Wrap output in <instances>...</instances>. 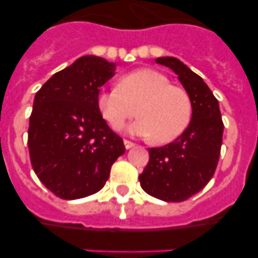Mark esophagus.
Returning a JSON list of instances; mask_svg holds the SVG:
<instances>
[{"label": "esophagus", "mask_w": 258, "mask_h": 258, "mask_svg": "<svg viewBox=\"0 0 258 258\" xmlns=\"http://www.w3.org/2000/svg\"><path fill=\"white\" fill-rule=\"evenodd\" d=\"M124 145H125V149L129 150V149H132V147H134V146H136V143L131 142V141H127V140H124Z\"/></svg>", "instance_id": "34e87169"}]
</instances>
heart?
<instances>
[{"label":"heart","instance_id":"heart-1","mask_svg":"<svg viewBox=\"0 0 258 258\" xmlns=\"http://www.w3.org/2000/svg\"><path fill=\"white\" fill-rule=\"evenodd\" d=\"M98 108L113 131H121L127 120L141 116L129 126L133 136L154 137L168 143L178 138L192 115L190 97L179 86L170 85L165 75L142 68L122 76L117 88L104 89L97 98Z\"/></svg>","mask_w":258,"mask_h":258}]
</instances>
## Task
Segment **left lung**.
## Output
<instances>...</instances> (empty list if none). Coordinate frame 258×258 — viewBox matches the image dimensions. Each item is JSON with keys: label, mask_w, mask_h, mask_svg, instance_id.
<instances>
[{"label": "left lung", "mask_w": 258, "mask_h": 258, "mask_svg": "<svg viewBox=\"0 0 258 258\" xmlns=\"http://www.w3.org/2000/svg\"><path fill=\"white\" fill-rule=\"evenodd\" d=\"M156 63L170 68L190 97L192 116L186 131L163 147L149 149L150 161L140 174L143 190L164 202H183L213 177L220 159L223 122L218 101L204 80L173 56Z\"/></svg>", "instance_id": "8db88e82"}]
</instances>
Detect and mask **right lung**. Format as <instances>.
<instances>
[{"instance_id": "right-lung-1", "label": "right lung", "mask_w": 258, "mask_h": 258, "mask_svg": "<svg viewBox=\"0 0 258 258\" xmlns=\"http://www.w3.org/2000/svg\"><path fill=\"white\" fill-rule=\"evenodd\" d=\"M115 63L85 55L52 75L36 93L29 117L31 164L54 195L75 200L98 192L111 166L125 152L98 108L99 88Z\"/></svg>"}]
</instances>
